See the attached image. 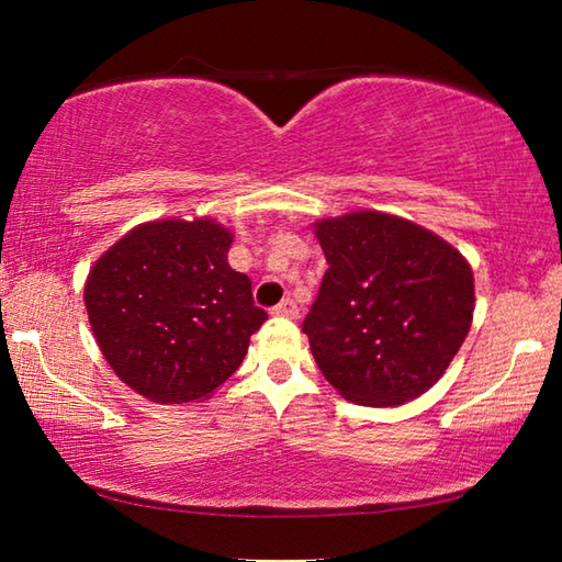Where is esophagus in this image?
Instances as JSON below:
<instances>
[{"label":"esophagus","instance_id":"esophagus-1","mask_svg":"<svg viewBox=\"0 0 562 562\" xmlns=\"http://www.w3.org/2000/svg\"><path fill=\"white\" fill-rule=\"evenodd\" d=\"M272 315H278V317H288V319H294L300 315V310H297V304H294V300L292 297H284L282 302H278L272 307Z\"/></svg>","mask_w":562,"mask_h":562}]
</instances>
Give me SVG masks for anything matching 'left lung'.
Here are the masks:
<instances>
[{
    "label": "left lung",
    "instance_id": "obj_1",
    "mask_svg": "<svg viewBox=\"0 0 562 562\" xmlns=\"http://www.w3.org/2000/svg\"><path fill=\"white\" fill-rule=\"evenodd\" d=\"M327 272L302 331L349 402L396 406L439 382L473 319L459 250L404 217L359 211L315 227Z\"/></svg>",
    "mask_w": 562,
    "mask_h": 562
}]
</instances>
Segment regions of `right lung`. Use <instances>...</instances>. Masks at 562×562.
<instances>
[{
  "mask_svg": "<svg viewBox=\"0 0 562 562\" xmlns=\"http://www.w3.org/2000/svg\"><path fill=\"white\" fill-rule=\"evenodd\" d=\"M233 235L207 217L133 227L93 265L83 288L103 357L158 404L213 394L243 364L268 312L227 265Z\"/></svg>",
  "mask_w": 562,
  "mask_h": 562,
  "instance_id": "1",
  "label": "right lung"
}]
</instances>
